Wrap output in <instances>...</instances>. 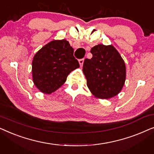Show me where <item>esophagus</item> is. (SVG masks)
Here are the masks:
<instances>
[{
	"mask_svg": "<svg viewBox=\"0 0 154 154\" xmlns=\"http://www.w3.org/2000/svg\"><path fill=\"white\" fill-rule=\"evenodd\" d=\"M79 62L80 65H81V66H83V62H84V59L83 58V59H80V60H79Z\"/></svg>",
	"mask_w": 154,
	"mask_h": 154,
	"instance_id": "1",
	"label": "esophagus"
}]
</instances>
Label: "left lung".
<instances>
[{"mask_svg":"<svg viewBox=\"0 0 154 154\" xmlns=\"http://www.w3.org/2000/svg\"><path fill=\"white\" fill-rule=\"evenodd\" d=\"M91 59H85L83 71L87 85L97 97L109 99L121 92L125 81V62L113 45L99 44L90 50Z\"/></svg>","mask_w":154,"mask_h":154,"instance_id":"left-lung-1","label":"left lung"}]
</instances>
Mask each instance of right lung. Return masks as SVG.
<instances>
[{
	"instance_id": "right-lung-1",
	"label": "right lung",
	"mask_w": 154,
	"mask_h": 154,
	"mask_svg": "<svg viewBox=\"0 0 154 154\" xmlns=\"http://www.w3.org/2000/svg\"><path fill=\"white\" fill-rule=\"evenodd\" d=\"M80 64L66 40L52 41L41 48L32 62L33 81L42 92L50 94L60 88Z\"/></svg>"
}]
</instances>
